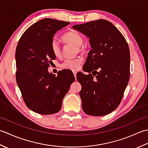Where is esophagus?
<instances>
[{
  "label": "esophagus",
  "mask_w": 148,
  "mask_h": 148,
  "mask_svg": "<svg viewBox=\"0 0 148 148\" xmlns=\"http://www.w3.org/2000/svg\"><path fill=\"white\" fill-rule=\"evenodd\" d=\"M73 74H74V76L75 77V78H76V75H77V72L76 71H73Z\"/></svg>",
  "instance_id": "esophagus-1"
}]
</instances>
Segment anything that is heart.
I'll use <instances>...</instances> for the list:
<instances>
[{
	"label": "heart",
	"instance_id": "b5f03b06",
	"mask_svg": "<svg viewBox=\"0 0 148 148\" xmlns=\"http://www.w3.org/2000/svg\"><path fill=\"white\" fill-rule=\"evenodd\" d=\"M62 40L66 43L76 46L78 52H81L84 50L82 47L84 43L83 38L77 32L73 31L68 32L62 36ZM51 49L56 56H59L61 54V46L58 41L55 40H53L51 43ZM81 63H82V59L80 57H77L75 59H66L61 64V67L66 70L75 71L78 70Z\"/></svg>",
	"mask_w": 148,
	"mask_h": 148
}]
</instances>
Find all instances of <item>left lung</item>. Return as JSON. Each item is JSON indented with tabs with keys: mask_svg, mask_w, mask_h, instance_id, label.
I'll return each mask as SVG.
<instances>
[{
	"mask_svg": "<svg viewBox=\"0 0 148 148\" xmlns=\"http://www.w3.org/2000/svg\"><path fill=\"white\" fill-rule=\"evenodd\" d=\"M89 38L92 49L77 79L84 112L102 116L119 106L130 78V55L124 36L113 24L98 20L73 26Z\"/></svg>",
	"mask_w": 148,
	"mask_h": 148,
	"instance_id": "obj_1",
	"label": "left lung"
}]
</instances>
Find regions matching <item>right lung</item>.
I'll use <instances>...</instances> for the list:
<instances>
[{"instance_id":"obj_1","label":"right lung","mask_w":148,"mask_h":148,"mask_svg":"<svg viewBox=\"0 0 148 148\" xmlns=\"http://www.w3.org/2000/svg\"><path fill=\"white\" fill-rule=\"evenodd\" d=\"M70 22L44 18L24 32L18 43L15 59L16 80L23 101L29 109L49 115L58 112L62 99L75 81L72 71L62 70L57 75L48 71L56 58L51 43L57 31Z\"/></svg>"}]
</instances>
